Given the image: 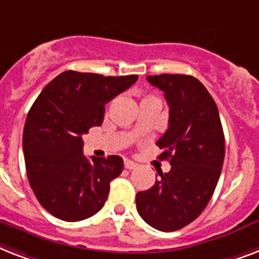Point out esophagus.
Masks as SVG:
<instances>
[{
    "mask_svg": "<svg viewBox=\"0 0 259 259\" xmlns=\"http://www.w3.org/2000/svg\"><path fill=\"white\" fill-rule=\"evenodd\" d=\"M124 167L127 169H134L136 168V164L134 162H131V160H124Z\"/></svg>",
    "mask_w": 259,
    "mask_h": 259,
    "instance_id": "obj_1",
    "label": "esophagus"
}]
</instances>
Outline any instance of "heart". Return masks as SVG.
Listing matches in <instances>:
<instances>
[{
	"instance_id": "obj_1",
	"label": "heart",
	"mask_w": 259,
	"mask_h": 259,
	"mask_svg": "<svg viewBox=\"0 0 259 259\" xmlns=\"http://www.w3.org/2000/svg\"><path fill=\"white\" fill-rule=\"evenodd\" d=\"M146 99H147V97H146Z\"/></svg>"
}]
</instances>
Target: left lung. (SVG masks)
<instances>
[{"label":"left lung","mask_w":259,"mask_h":259,"mask_svg":"<svg viewBox=\"0 0 259 259\" xmlns=\"http://www.w3.org/2000/svg\"><path fill=\"white\" fill-rule=\"evenodd\" d=\"M147 80L164 92L169 107L168 130L156 144L171 169L136 194V208L156 230L175 231L198 218L211 199L225 159V135L214 99L198 78L164 73Z\"/></svg>","instance_id":"obj_1"}]
</instances>
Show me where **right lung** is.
Returning a JSON list of instances; mask_svg holds the SVG:
<instances>
[{"instance_id":"1","label":"right lung","mask_w":259,"mask_h":259,"mask_svg":"<svg viewBox=\"0 0 259 259\" xmlns=\"http://www.w3.org/2000/svg\"><path fill=\"white\" fill-rule=\"evenodd\" d=\"M138 80L65 71L33 103L24 127L22 147L29 185L53 217L77 222L100 211L109 183L123 171V159L85 158L82 135L101 125L105 104Z\"/></svg>"}]
</instances>
